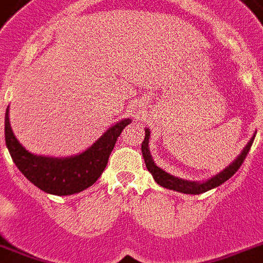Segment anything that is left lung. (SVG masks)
Listing matches in <instances>:
<instances>
[{
    "instance_id": "obj_1",
    "label": "left lung",
    "mask_w": 263,
    "mask_h": 263,
    "mask_svg": "<svg viewBox=\"0 0 263 263\" xmlns=\"http://www.w3.org/2000/svg\"><path fill=\"white\" fill-rule=\"evenodd\" d=\"M254 138L255 136L251 138V140L248 143V145L245 147L243 151L240 152V155L238 156V158L235 159V160H234V162L227 167V168H224L222 173H219L218 175H215L214 178H211V179H209L204 183H195V182H189V180L179 179V178H175V176L167 174L165 171H163L162 168H159L158 165L154 163L151 154H149V148H148L149 129L148 128L145 129V138L142 143V152H143V158H144V162H145V167L148 168V171L152 174L154 179H155V182L158 183V184H160V186L164 187V189L179 191V193H183V194H193V195H198V194L206 193V191H209V190L220 186L222 183H224L226 180L230 179L231 176L237 173L240 165H242V163L245 162L246 155H248L249 151H250L253 142H254Z\"/></svg>"
}]
</instances>
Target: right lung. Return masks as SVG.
I'll return each mask as SVG.
<instances>
[{"label":"right lung","mask_w":263,"mask_h":263,"mask_svg":"<svg viewBox=\"0 0 263 263\" xmlns=\"http://www.w3.org/2000/svg\"><path fill=\"white\" fill-rule=\"evenodd\" d=\"M131 121L125 119L112 125L98 142L80 155L65 159L45 158L33 155L20 144L10 128L8 108L5 114V142L14 164L29 182L48 194L72 195L88 189L100 178L115 143Z\"/></svg>","instance_id":"right-lung-1"}]
</instances>
